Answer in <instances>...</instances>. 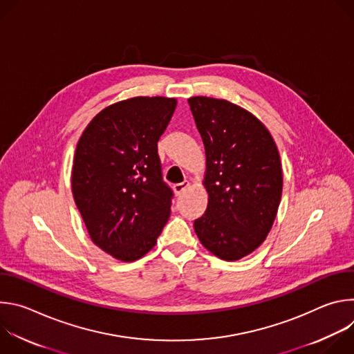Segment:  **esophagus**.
<instances>
[{
    "mask_svg": "<svg viewBox=\"0 0 354 354\" xmlns=\"http://www.w3.org/2000/svg\"><path fill=\"white\" fill-rule=\"evenodd\" d=\"M190 186V182L189 180H183V182H180V183H175L174 185V192H175V194H180L185 189H187Z\"/></svg>",
    "mask_w": 354,
    "mask_h": 354,
    "instance_id": "obj_1",
    "label": "esophagus"
}]
</instances>
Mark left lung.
<instances>
[{"instance_id":"8db88e82","label":"left lung","mask_w":354,"mask_h":354,"mask_svg":"<svg viewBox=\"0 0 354 354\" xmlns=\"http://www.w3.org/2000/svg\"><path fill=\"white\" fill-rule=\"evenodd\" d=\"M206 149V213L194 220L201 245L223 261H238L262 245L283 190L277 145L266 126L225 99L189 97Z\"/></svg>"}]
</instances>
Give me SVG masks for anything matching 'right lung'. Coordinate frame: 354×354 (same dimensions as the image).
Returning a JSON list of instances; mask_svg holds the SVG:
<instances>
[{
    "mask_svg": "<svg viewBox=\"0 0 354 354\" xmlns=\"http://www.w3.org/2000/svg\"><path fill=\"white\" fill-rule=\"evenodd\" d=\"M175 97L136 96L100 111L82 131L71 187L92 242L122 262L142 258L171 214L158 140Z\"/></svg>",
    "mask_w": 354,
    "mask_h": 354,
    "instance_id": "right-lung-1",
    "label": "right lung"
}]
</instances>
